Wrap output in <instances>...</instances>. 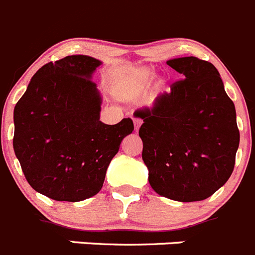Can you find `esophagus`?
Segmentation results:
<instances>
[{"instance_id": "1", "label": "esophagus", "mask_w": 255, "mask_h": 255, "mask_svg": "<svg viewBox=\"0 0 255 255\" xmlns=\"http://www.w3.org/2000/svg\"><path fill=\"white\" fill-rule=\"evenodd\" d=\"M133 123H134L135 132H138L139 127H141V125H142V120L141 118H133Z\"/></svg>"}]
</instances>
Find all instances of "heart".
<instances>
[{
	"label": "heart",
	"instance_id": "obj_1",
	"mask_svg": "<svg viewBox=\"0 0 255 255\" xmlns=\"http://www.w3.org/2000/svg\"><path fill=\"white\" fill-rule=\"evenodd\" d=\"M153 74L146 66H120L109 75V85L114 97L132 101L151 85Z\"/></svg>",
	"mask_w": 255,
	"mask_h": 255
}]
</instances>
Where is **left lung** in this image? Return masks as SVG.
<instances>
[{
    "instance_id": "1",
    "label": "left lung",
    "mask_w": 255,
    "mask_h": 255,
    "mask_svg": "<svg viewBox=\"0 0 255 255\" xmlns=\"http://www.w3.org/2000/svg\"><path fill=\"white\" fill-rule=\"evenodd\" d=\"M182 80L137 109L148 181L158 195L191 203L229 180L239 147L237 113L218 69L195 56L166 61Z\"/></svg>"
}]
</instances>
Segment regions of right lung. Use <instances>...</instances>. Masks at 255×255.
Masks as SVG:
<instances>
[{
  "label": "right lung",
  "mask_w": 255,
  "mask_h": 255,
  "mask_svg": "<svg viewBox=\"0 0 255 255\" xmlns=\"http://www.w3.org/2000/svg\"><path fill=\"white\" fill-rule=\"evenodd\" d=\"M102 61L71 55L35 73L13 111V149L35 191L77 203L101 191L130 118L104 125L102 95L92 82Z\"/></svg>",
  "instance_id": "1"
}]
</instances>
